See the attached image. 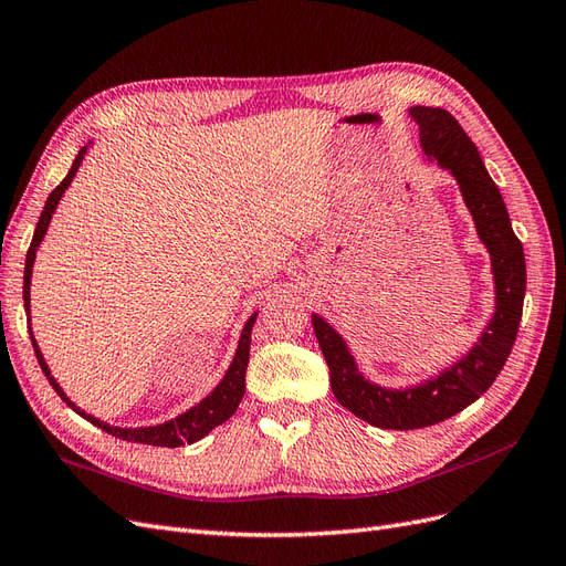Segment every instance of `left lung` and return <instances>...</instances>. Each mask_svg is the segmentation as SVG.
<instances>
[{
    "instance_id": "8db88e82",
    "label": "left lung",
    "mask_w": 566,
    "mask_h": 566,
    "mask_svg": "<svg viewBox=\"0 0 566 566\" xmlns=\"http://www.w3.org/2000/svg\"><path fill=\"white\" fill-rule=\"evenodd\" d=\"M408 115L420 129L424 156L437 160L458 181L479 241L491 254L495 312L474 347L460 361L434 378L406 389L380 387L364 378L347 342L328 321L312 314L316 339L331 368L335 399L356 418L382 430H420L460 413L482 397L499 378L515 345L526 293L522 243L512 231L503 196L489 177L476 146L449 111L413 106L408 108Z\"/></svg>"
}]
</instances>
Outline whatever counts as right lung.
Returning <instances> with one entry per match:
<instances>
[{"mask_svg":"<svg viewBox=\"0 0 566 566\" xmlns=\"http://www.w3.org/2000/svg\"><path fill=\"white\" fill-rule=\"evenodd\" d=\"M92 146V142L87 146H82L80 153L73 160V167L71 172L65 175V179L54 188V191L49 193L46 202H44V210L40 214V221H38V229H35V235H32V243L28 248V254H25V276H23V302H25V314H28V321H30V281H32V264H35V256H38V248L42 243V238L46 235V229L51 224V214L56 212L59 202L65 193V188L71 186V181L75 179L77 169L84 160V156H87V148ZM254 318H256V312L248 318L245 328L241 333V342H238V349H235V356L233 361L227 370L224 378H221V382L205 397L200 403H196L193 408H188L186 413L167 420V422H160V424H150V427H117V424H108L104 420H98L90 413H84V410L80 406H75L71 399L65 397V391L61 389V385L54 380V375H51L44 356L40 352V345L35 335H32L30 325V339H32V347H35V356L40 361V368L44 370L46 380L51 382V387L56 389L59 397L71 406L77 416H82L84 420H90L92 424L101 427V430L123 439V441H134V443H148V447H167V449H177V447H184V443H193L198 439H202L205 434H210L217 424L227 422L233 413L238 403H241L243 394H245V370H248V361H250V335H252V325H254Z\"/></svg>","mask_w":566,"mask_h":566,"instance_id":"right-lung-1","label":"right lung"}]
</instances>
